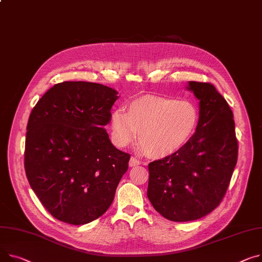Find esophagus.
<instances>
[{
  "label": "esophagus",
  "instance_id": "1",
  "mask_svg": "<svg viewBox=\"0 0 262 262\" xmlns=\"http://www.w3.org/2000/svg\"><path fill=\"white\" fill-rule=\"evenodd\" d=\"M128 164H129V166H130V167H134V166L140 165V164H141V162L139 161L137 158H135V157H132L130 160H129V162H128Z\"/></svg>",
  "mask_w": 262,
  "mask_h": 262
}]
</instances>
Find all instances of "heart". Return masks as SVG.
<instances>
[{"label":"heart","mask_w":262,"mask_h":262,"mask_svg":"<svg viewBox=\"0 0 262 262\" xmlns=\"http://www.w3.org/2000/svg\"><path fill=\"white\" fill-rule=\"evenodd\" d=\"M199 110L187 99L144 96L132 101L127 113H112L110 125L114 142L124 147L139 142L152 158H164L183 147L194 135Z\"/></svg>","instance_id":"obj_1"}]
</instances>
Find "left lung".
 Returning <instances> with one entry per match:
<instances>
[{
	"instance_id": "left-lung-1",
	"label": "left lung",
	"mask_w": 262,
	"mask_h": 262,
	"mask_svg": "<svg viewBox=\"0 0 262 262\" xmlns=\"http://www.w3.org/2000/svg\"><path fill=\"white\" fill-rule=\"evenodd\" d=\"M199 100L195 134L176 152L148 164L147 197L164 218L200 219L219 205L237 163L238 142L228 102L211 83L189 81Z\"/></svg>"
}]
</instances>
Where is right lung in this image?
Returning <instances> with one entry per match:
<instances>
[{
	"label": "right lung",
	"instance_id": "obj_1",
	"mask_svg": "<svg viewBox=\"0 0 262 262\" xmlns=\"http://www.w3.org/2000/svg\"><path fill=\"white\" fill-rule=\"evenodd\" d=\"M118 92L98 83L62 82L38 101L28 119L24 165L28 182L56 219L74 225L105 213L130 156L104 128Z\"/></svg>",
	"mask_w": 262,
	"mask_h": 262
}]
</instances>
